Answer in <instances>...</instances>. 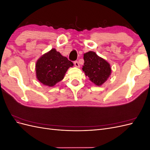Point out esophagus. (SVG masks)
Masks as SVG:
<instances>
[{"mask_svg": "<svg viewBox=\"0 0 150 150\" xmlns=\"http://www.w3.org/2000/svg\"><path fill=\"white\" fill-rule=\"evenodd\" d=\"M74 66H75L76 67H79V62H78V61H76L74 62Z\"/></svg>", "mask_w": 150, "mask_h": 150, "instance_id": "obj_1", "label": "esophagus"}]
</instances>
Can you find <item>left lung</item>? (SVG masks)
<instances>
[{"instance_id":"1","label":"left lung","mask_w":150,"mask_h":150,"mask_svg":"<svg viewBox=\"0 0 150 150\" xmlns=\"http://www.w3.org/2000/svg\"><path fill=\"white\" fill-rule=\"evenodd\" d=\"M84 61L83 71L91 82L97 86H101L106 81L111 72L108 62L93 51L84 54Z\"/></svg>"}]
</instances>
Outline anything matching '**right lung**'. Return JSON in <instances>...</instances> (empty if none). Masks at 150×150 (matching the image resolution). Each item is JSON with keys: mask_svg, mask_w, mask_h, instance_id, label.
Listing matches in <instances>:
<instances>
[{"mask_svg": "<svg viewBox=\"0 0 150 150\" xmlns=\"http://www.w3.org/2000/svg\"><path fill=\"white\" fill-rule=\"evenodd\" d=\"M73 63L52 49L39 58L36 62L38 79L44 85L53 86L64 78L68 68Z\"/></svg>", "mask_w": 150, "mask_h": 150, "instance_id": "right-lung-1", "label": "right lung"}]
</instances>
